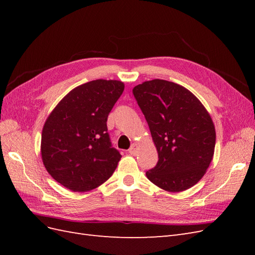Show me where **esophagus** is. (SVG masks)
I'll return each instance as SVG.
<instances>
[{"label":"esophagus","mask_w":255,"mask_h":255,"mask_svg":"<svg viewBox=\"0 0 255 255\" xmlns=\"http://www.w3.org/2000/svg\"><path fill=\"white\" fill-rule=\"evenodd\" d=\"M128 152L132 154V155H136V154L138 153V143H133L132 145H130Z\"/></svg>","instance_id":"esophagus-1"}]
</instances>
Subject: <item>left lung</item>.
I'll list each match as a JSON object with an SVG mask.
<instances>
[{"label":"left lung","mask_w":255,"mask_h":255,"mask_svg":"<svg viewBox=\"0 0 255 255\" xmlns=\"http://www.w3.org/2000/svg\"><path fill=\"white\" fill-rule=\"evenodd\" d=\"M133 94L158 153L146 177L170 192L192 187L214 156L216 132L210 114L192 92L165 80L143 82Z\"/></svg>","instance_id":"8db88e82"}]
</instances>
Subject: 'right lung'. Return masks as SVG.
<instances>
[{"mask_svg": "<svg viewBox=\"0 0 255 255\" xmlns=\"http://www.w3.org/2000/svg\"><path fill=\"white\" fill-rule=\"evenodd\" d=\"M125 90L116 80L72 89L44 122L41 157L54 180L72 191H89L112 176L121 154L112 148L107 117Z\"/></svg>", "mask_w": 255, "mask_h": 255, "instance_id": "add662e5", "label": "right lung"}]
</instances>
